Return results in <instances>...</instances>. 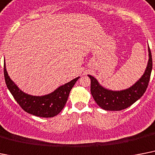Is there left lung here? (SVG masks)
<instances>
[{
  "mask_svg": "<svg viewBox=\"0 0 155 155\" xmlns=\"http://www.w3.org/2000/svg\"><path fill=\"white\" fill-rule=\"evenodd\" d=\"M149 60L143 75L136 83L127 89L113 91L104 87L92 75L91 80V93L98 106L105 110H121L129 107L145 93L152 71V56L148 47Z\"/></svg>",
  "mask_w": 155,
  "mask_h": 155,
  "instance_id": "1",
  "label": "left lung"
}]
</instances>
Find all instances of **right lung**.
<instances>
[{"instance_id":"add662e5","label":"right lung","mask_w":155,"mask_h":155,"mask_svg":"<svg viewBox=\"0 0 155 155\" xmlns=\"http://www.w3.org/2000/svg\"><path fill=\"white\" fill-rule=\"evenodd\" d=\"M4 75L7 87L21 108L27 113L42 117L51 118L57 115L64 107L69 93L80 76L61 85L52 92L45 95H32L24 92L9 77L4 64Z\"/></svg>"}]
</instances>
